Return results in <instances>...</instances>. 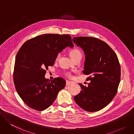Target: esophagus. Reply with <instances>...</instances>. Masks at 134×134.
Listing matches in <instances>:
<instances>
[{"instance_id":"obj_1","label":"esophagus","mask_w":134,"mask_h":134,"mask_svg":"<svg viewBox=\"0 0 134 134\" xmlns=\"http://www.w3.org/2000/svg\"><path fill=\"white\" fill-rule=\"evenodd\" d=\"M71 81H66V86H68V85H70V84H71Z\"/></svg>"}]
</instances>
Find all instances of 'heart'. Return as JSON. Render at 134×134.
Masks as SVG:
<instances>
[{"label": "heart", "mask_w": 134, "mask_h": 134, "mask_svg": "<svg viewBox=\"0 0 134 134\" xmlns=\"http://www.w3.org/2000/svg\"><path fill=\"white\" fill-rule=\"evenodd\" d=\"M69 55L70 58H71V59L72 60H75L76 58H82V53L81 51L80 50H79V49L77 48H75L73 49H71L70 52H69ZM60 53H58L55 57V60H58L59 59V58H60ZM66 75L67 76V77H71V74L69 72H67L66 73Z\"/></svg>", "instance_id": "1"}]
</instances>
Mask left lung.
I'll return each instance as SVG.
<instances>
[{
    "label": "left lung",
    "instance_id": "8db88e82",
    "mask_svg": "<svg viewBox=\"0 0 134 134\" xmlns=\"http://www.w3.org/2000/svg\"><path fill=\"white\" fill-rule=\"evenodd\" d=\"M72 41L84 52V74L89 75L88 86L79 84L81 92L74 100L81 108L95 112L106 107L115 97L120 81L117 55L105 42L92 37H74Z\"/></svg>",
    "mask_w": 134,
    "mask_h": 134
}]
</instances>
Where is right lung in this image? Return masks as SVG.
I'll list each match as a JSON object with an SVG mask.
<instances>
[{
    "instance_id": "right-lung-1",
    "label": "right lung",
    "mask_w": 134,
    "mask_h": 134,
    "mask_svg": "<svg viewBox=\"0 0 134 134\" xmlns=\"http://www.w3.org/2000/svg\"><path fill=\"white\" fill-rule=\"evenodd\" d=\"M67 47H74L69 35L45 34L26 41L18 51L14 83L19 96L29 107L46 110L65 87L64 79L49 81L44 76L48 67L54 65L57 54Z\"/></svg>"
}]
</instances>
